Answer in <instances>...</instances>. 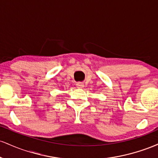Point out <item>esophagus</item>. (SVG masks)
<instances>
[{"instance_id": "esophagus-1", "label": "esophagus", "mask_w": 158, "mask_h": 158, "mask_svg": "<svg viewBox=\"0 0 158 158\" xmlns=\"http://www.w3.org/2000/svg\"><path fill=\"white\" fill-rule=\"evenodd\" d=\"M77 88H82L83 87H84V84H83L82 82H77Z\"/></svg>"}]
</instances>
